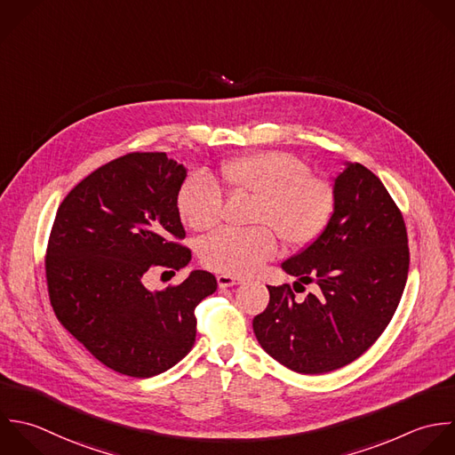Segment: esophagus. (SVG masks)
I'll use <instances>...</instances> for the list:
<instances>
[{"instance_id":"34e87169","label":"esophagus","mask_w":455,"mask_h":455,"mask_svg":"<svg viewBox=\"0 0 455 455\" xmlns=\"http://www.w3.org/2000/svg\"><path fill=\"white\" fill-rule=\"evenodd\" d=\"M243 282H244V280H243V278H237V276L218 275V287H220V289H228V287L239 285V283H243Z\"/></svg>"}]
</instances>
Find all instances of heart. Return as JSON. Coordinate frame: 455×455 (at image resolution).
I'll list each match as a JSON object with an SVG mask.
<instances>
[{
    "label": "heart",
    "mask_w": 455,
    "mask_h": 455,
    "mask_svg": "<svg viewBox=\"0 0 455 455\" xmlns=\"http://www.w3.org/2000/svg\"><path fill=\"white\" fill-rule=\"evenodd\" d=\"M221 180L232 191L255 195L251 223L259 225L225 228L202 243V262L221 275L246 276L260 269L278 253L276 235L289 248L312 244L333 214L331 186L312 177L308 164L287 152L234 157L221 166ZM177 207L189 228L205 232L221 220L223 193L212 177L196 172L182 182Z\"/></svg>",
    "instance_id": "obj_1"
}]
</instances>
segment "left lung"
Listing matches in <instances>:
<instances>
[{
    "label": "left lung",
    "instance_id": "obj_1",
    "mask_svg": "<svg viewBox=\"0 0 455 455\" xmlns=\"http://www.w3.org/2000/svg\"><path fill=\"white\" fill-rule=\"evenodd\" d=\"M333 196L323 234L282 264L298 282L315 283V294L298 301L289 285H269V305L253 319L262 349L299 374L360 358L392 321L408 280L406 225L383 182L363 164L346 163Z\"/></svg>",
    "mask_w": 455,
    "mask_h": 455
}]
</instances>
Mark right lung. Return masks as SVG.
Here are the masks:
<instances>
[{"instance_id": "obj_1", "label": "right lung", "mask_w": 455, "mask_h": 455, "mask_svg": "<svg viewBox=\"0 0 455 455\" xmlns=\"http://www.w3.org/2000/svg\"><path fill=\"white\" fill-rule=\"evenodd\" d=\"M188 175L164 152H132L97 168L60 204L45 257L52 310L100 363L131 378L172 369L193 347L195 307L218 287L191 271L147 289L154 269H180L191 251L177 207Z\"/></svg>"}]
</instances>
